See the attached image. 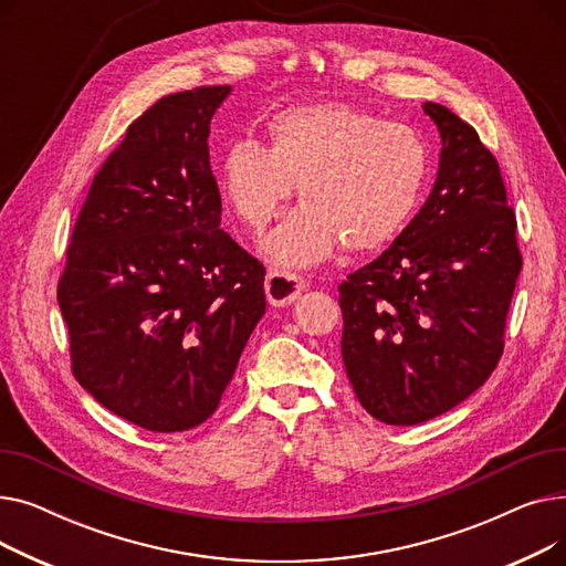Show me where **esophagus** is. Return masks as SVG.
Instances as JSON below:
<instances>
[{
  "mask_svg": "<svg viewBox=\"0 0 566 566\" xmlns=\"http://www.w3.org/2000/svg\"><path fill=\"white\" fill-rule=\"evenodd\" d=\"M307 280L295 275V273H286V271H271L265 275V295L268 303L275 307H284L289 303H293L298 295L305 291Z\"/></svg>",
  "mask_w": 566,
  "mask_h": 566,
  "instance_id": "1",
  "label": "esophagus"
}]
</instances>
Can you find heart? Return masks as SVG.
Masks as SVG:
<instances>
[{"mask_svg": "<svg viewBox=\"0 0 566 566\" xmlns=\"http://www.w3.org/2000/svg\"><path fill=\"white\" fill-rule=\"evenodd\" d=\"M268 146L235 139L220 186L235 216L263 231L298 186L305 203L271 233L265 254L282 265L388 245L408 224L429 178V148L408 124L353 103L293 105L265 124Z\"/></svg>", "mask_w": 566, "mask_h": 566, "instance_id": "1", "label": "heart"}]
</instances>
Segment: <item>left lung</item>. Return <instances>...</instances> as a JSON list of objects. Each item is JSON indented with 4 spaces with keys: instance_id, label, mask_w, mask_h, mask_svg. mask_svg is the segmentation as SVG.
<instances>
[{
    "instance_id": "obj_1",
    "label": "left lung",
    "mask_w": 566,
    "mask_h": 566,
    "mask_svg": "<svg viewBox=\"0 0 566 566\" xmlns=\"http://www.w3.org/2000/svg\"><path fill=\"white\" fill-rule=\"evenodd\" d=\"M440 137L420 213L339 289L342 358L355 397L385 424H422L497 367L523 265L516 213L478 130L424 103Z\"/></svg>"
}]
</instances>
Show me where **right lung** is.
<instances>
[{
	"label": "right lung",
	"instance_id": "obj_1",
	"mask_svg": "<svg viewBox=\"0 0 566 566\" xmlns=\"http://www.w3.org/2000/svg\"><path fill=\"white\" fill-rule=\"evenodd\" d=\"M229 86L171 94L128 126L75 220L56 301L71 371L146 431L206 422L265 312V268L220 229L208 133Z\"/></svg>",
	"mask_w": 566,
	"mask_h": 566
}]
</instances>
